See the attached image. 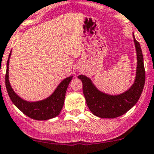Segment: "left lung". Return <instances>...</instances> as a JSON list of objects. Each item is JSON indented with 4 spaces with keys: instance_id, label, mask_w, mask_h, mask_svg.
I'll return each instance as SVG.
<instances>
[{
    "instance_id": "obj_1",
    "label": "left lung",
    "mask_w": 154,
    "mask_h": 154,
    "mask_svg": "<svg viewBox=\"0 0 154 154\" xmlns=\"http://www.w3.org/2000/svg\"><path fill=\"white\" fill-rule=\"evenodd\" d=\"M134 36V35H133ZM137 53V69L136 80L129 90L119 95H109L99 91L86 76L79 75L83 84V93L87 105L94 116L100 118L114 119L124 115L136 104L143 90L145 84V68L143 57L140 42L134 37Z\"/></svg>"
}]
</instances>
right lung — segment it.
<instances>
[{
	"label": "right lung",
	"instance_id": "add662e5",
	"mask_svg": "<svg viewBox=\"0 0 154 154\" xmlns=\"http://www.w3.org/2000/svg\"><path fill=\"white\" fill-rule=\"evenodd\" d=\"M10 56L11 53L9 54V58ZM9 58L7 62L5 85L9 97L14 105L23 112L24 114L35 120H47L58 116L63 106L66 89L72 80V77L64 79L59 85L53 94L46 99L36 102H29L24 101L21 97H18L11 87L8 80Z\"/></svg>",
	"mask_w": 154,
	"mask_h": 154
}]
</instances>
